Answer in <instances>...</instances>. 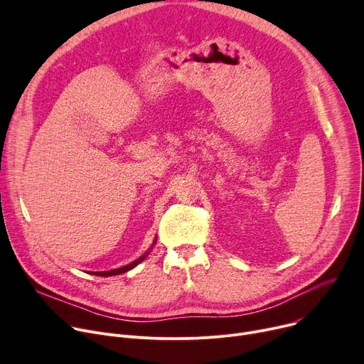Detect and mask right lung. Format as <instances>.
<instances>
[{
  "label": "right lung",
  "mask_w": 364,
  "mask_h": 364,
  "mask_svg": "<svg viewBox=\"0 0 364 364\" xmlns=\"http://www.w3.org/2000/svg\"><path fill=\"white\" fill-rule=\"evenodd\" d=\"M157 243V237L154 239V242H152V245H151V247L144 253V255H141L138 259H135L134 262H131V264H128V265H125V267H121V268H117V269H111V271H103V272H90V275H96V277H112V275H121V274H125V272H128V271H131L132 268H135L136 265H139L144 259L149 255V252L152 250V247H154V245ZM89 274V272H87Z\"/></svg>",
  "instance_id": "obj_1"
}]
</instances>
